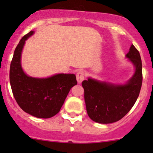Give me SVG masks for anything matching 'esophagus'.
I'll return each instance as SVG.
<instances>
[{
  "instance_id": "1",
  "label": "esophagus",
  "mask_w": 153,
  "mask_h": 153,
  "mask_svg": "<svg viewBox=\"0 0 153 153\" xmlns=\"http://www.w3.org/2000/svg\"><path fill=\"white\" fill-rule=\"evenodd\" d=\"M76 79L78 83H81L84 79H85V75H84V72L83 71H79V72H77L76 74Z\"/></svg>"
}]
</instances>
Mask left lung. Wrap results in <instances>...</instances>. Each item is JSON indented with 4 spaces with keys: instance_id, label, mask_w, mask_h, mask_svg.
Instances as JSON below:
<instances>
[{
    "instance_id": "obj_1",
    "label": "left lung",
    "mask_w": 153,
    "mask_h": 153,
    "mask_svg": "<svg viewBox=\"0 0 153 153\" xmlns=\"http://www.w3.org/2000/svg\"><path fill=\"white\" fill-rule=\"evenodd\" d=\"M126 58L135 67L133 76L124 85L102 82L89 78L82 82L89 118L100 124L121 120L135 104L142 85V63L140 53L132 45Z\"/></svg>"
}]
</instances>
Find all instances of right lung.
<instances>
[{"mask_svg":"<svg viewBox=\"0 0 153 153\" xmlns=\"http://www.w3.org/2000/svg\"><path fill=\"white\" fill-rule=\"evenodd\" d=\"M33 31L24 35L14 52L10 64V81L12 93L20 107L31 115L49 118L58 113L69 90L76 85L74 74H57L47 78L29 77L23 71L21 56L25 41Z\"/></svg>","mask_w":153,"mask_h":153,"instance_id":"1","label":"right lung"}]
</instances>
